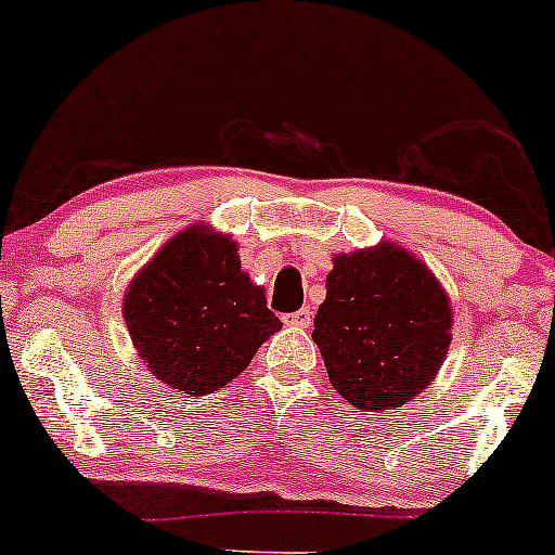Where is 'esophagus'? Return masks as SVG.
Listing matches in <instances>:
<instances>
[{"instance_id":"esophagus-1","label":"esophagus","mask_w":555,"mask_h":555,"mask_svg":"<svg viewBox=\"0 0 555 555\" xmlns=\"http://www.w3.org/2000/svg\"><path fill=\"white\" fill-rule=\"evenodd\" d=\"M311 319H313V313H311V309H300V311H293V313H288V317H285V324H291V326H311Z\"/></svg>"}]
</instances>
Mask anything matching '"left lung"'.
<instances>
[{"label":"left lung","mask_w":555,"mask_h":555,"mask_svg":"<svg viewBox=\"0 0 555 555\" xmlns=\"http://www.w3.org/2000/svg\"><path fill=\"white\" fill-rule=\"evenodd\" d=\"M450 300L396 244L334 257L313 341L332 386L358 409H391L424 391L450 345Z\"/></svg>","instance_id":"obj_1"}]
</instances>
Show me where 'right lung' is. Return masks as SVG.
Returning a JSON list of instances; mask_svg holds the SVG:
<instances>
[{
    "mask_svg": "<svg viewBox=\"0 0 555 555\" xmlns=\"http://www.w3.org/2000/svg\"><path fill=\"white\" fill-rule=\"evenodd\" d=\"M122 317L152 373L190 396L223 388L283 326L242 272L231 236L197 225L169 238L133 278Z\"/></svg>",
    "mask_w": 555,
    "mask_h": 555,
    "instance_id": "obj_1",
    "label": "right lung"
}]
</instances>
